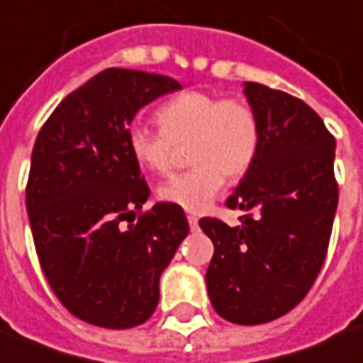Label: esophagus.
<instances>
[{
	"label": "esophagus",
	"instance_id": "esophagus-1",
	"mask_svg": "<svg viewBox=\"0 0 363 363\" xmlns=\"http://www.w3.org/2000/svg\"><path fill=\"white\" fill-rule=\"evenodd\" d=\"M187 223H189V228H191V230H195V228L199 227V218L194 217V215H189V217H187Z\"/></svg>",
	"mask_w": 363,
	"mask_h": 363
}]
</instances>
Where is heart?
Returning <instances> with one entry per match:
<instances>
[{
  "instance_id": "1",
  "label": "heart",
  "mask_w": 363,
  "mask_h": 363,
  "mask_svg": "<svg viewBox=\"0 0 363 363\" xmlns=\"http://www.w3.org/2000/svg\"><path fill=\"white\" fill-rule=\"evenodd\" d=\"M162 130L145 125L127 128L130 156L143 168L164 174L172 168L176 146H189L195 168L169 177L158 187L164 203L187 213H203L230 179L244 176L256 158L259 130L248 105L207 91H184L158 109Z\"/></svg>"
}]
</instances>
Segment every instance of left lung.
Wrapping results in <instances>:
<instances>
[{
  "label": "left lung",
  "instance_id": "obj_1",
  "mask_svg": "<svg viewBox=\"0 0 363 363\" xmlns=\"http://www.w3.org/2000/svg\"><path fill=\"white\" fill-rule=\"evenodd\" d=\"M256 115V158L228 197L244 215L228 227L201 218L215 244L207 269L213 309L236 325L284 317L309 293L325 262L338 207L334 143L309 105L277 89L244 82Z\"/></svg>",
  "mask_w": 363,
  "mask_h": 363
}]
</instances>
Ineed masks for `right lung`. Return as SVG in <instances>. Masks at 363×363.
Here are the masks:
<instances>
[{"mask_svg": "<svg viewBox=\"0 0 363 363\" xmlns=\"http://www.w3.org/2000/svg\"><path fill=\"white\" fill-rule=\"evenodd\" d=\"M182 84L109 68L64 97L30 156L27 213L40 268L74 317L123 330L150 318L160 276L189 233L184 209L156 203L130 156L127 128L145 105ZM127 220L128 228H121Z\"/></svg>", "mask_w": 363, "mask_h": 363, "instance_id": "1", "label": "right lung"}]
</instances>
